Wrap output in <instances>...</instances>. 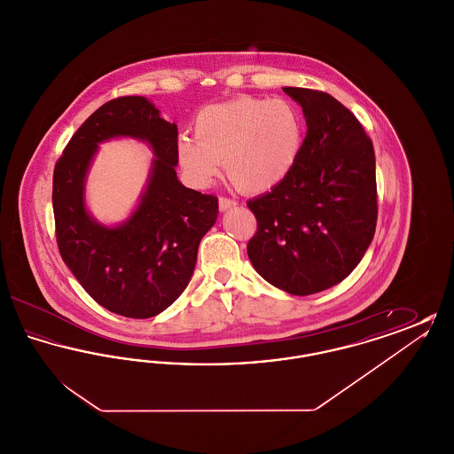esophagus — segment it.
Here are the masks:
<instances>
[{
	"label": "esophagus",
	"mask_w": 454,
	"mask_h": 454,
	"mask_svg": "<svg viewBox=\"0 0 454 454\" xmlns=\"http://www.w3.org/2000/svg\"><path fill=\"white\" fill-rule=\"evenodd\" d=\"M238 202L235 199H230V197H219V211H228L231 207H235Z\"/></svg>",
	"instance_id": "34e87169"
}]
</instances>
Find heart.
<instances>
[{
	"instance_id": "heart-1",
	"label": "heart",
	"mask_w": 454,
	"mask_h": 454,
	"mask_svg": "<svg viewBox=\"0 0 454 454\" xmlns=\"http://www.w3.org/2000/svg\"><path fill=\"white\" fill-rule=\"evenodd\" d=\"M195 137L180 136L176 158L195 185H207L224 161L230 180L247 192L272 189L294 167L302 146L300 110L286 98L238 97L202 108Z\"/></svg>"
}]
</instances>
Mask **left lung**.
Masks as SVG:
<instances>
[{
	"mask_svg": "<svg viewBox=\"0 0 454 454\" xmlns=\"http://www.w3.org/2000/svg\"><path fill=\"white\" fill-rule=\"evenodd\" d=\"M302 108L306 137L286 178L250 199L257 233L247 254L267 282L294 296L325 291L357 267L378 219L374 148L332 95L282 88Z\"/></svg>",
	"mask_w": 454,
	"mask_h": 454,
	"instance_id": "obj_1",
	"label": "left lung"
}]
</instances>
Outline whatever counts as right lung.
Listing matches in <instances>:
<instances>
[{
	"label": "right lung",
	"mask_w": 454,
	"mask_h": 454,
	"mask_svg": "<svg viewBox=\"0 0 454 454\" xmlns=\"http://www.w3.org/2000/svg\"><path fill=\"white\" fill-rule=\"evenodd\" d=\"M129 135L157 158L137 211L108 229L84 207V178L98 145ZM178 130L145 97H119L97 108L66 145L52 176L59 254L88 294L108 311L152 318L167 309L194 274L202 237L217 217V197L184 187L175 167Z\"/></svg>",
	"instance_id": "obj_1"
}]
</instances>
